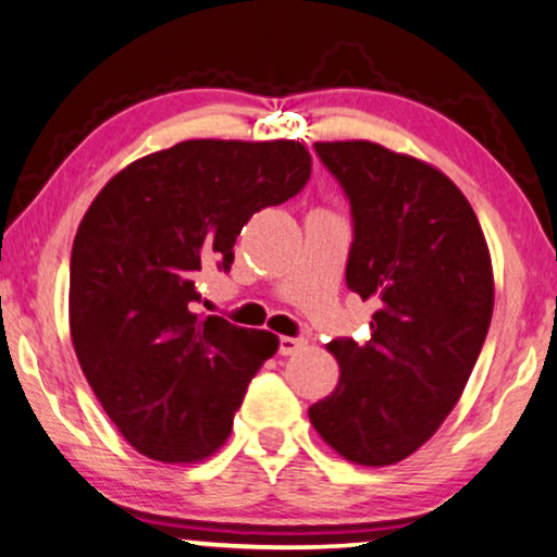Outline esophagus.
I'll return each instance as SVG.
<instances>
[{
    "mask_svg": "<svg viewBox=\"0 0 557 557\" xmlns=\"http://www.w3.org/2000/svg\"><path fill=\"white\" fill-rule=\"evenodd\" d=\"M306 346V338L301 336H281L278 338V354H284V357H292V354L301 351Z\"/></svg>",
    "mask_w": 557,
    "mask_h": 557,
    "instance_id": "34e87169",
    "label": "esophagus"
}]
</instances>
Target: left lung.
<instances>
[{"mask_svg": "<svg viewBox=\"0 0 557 557\" xmlns=\"http://www.w3.org/2000/svg\"><path fill=\"white\" fill-rule=\"evenodd\" d=\"M351 203L346 286L372 298V338H334L338 384L309 409L349 462L417 453L462 397L495 306L478 215L437 168L369 140L313 143Z\"/></svg>", "mask_w": 557, "mask_h": 557, "instance_id": "left-lung-1", "label": "left lung"}]
</instances>
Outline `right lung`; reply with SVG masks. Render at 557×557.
Masks as SVG:
<instances>
[{
    "mask_svg": "<svg viewBox=\"0 0 557 557\" xmlns=\"http://www.w3.org/2000/svg\"><path fill=\"white\" fill-rule=\"evenodd\" d=\"M309 175L296 140H185L123 168L87 208L70 259L72 346L140 455L200 462L228 440L278 336L200 319L196 281L208 265L228 271L248 219Z\"/></svg>",
    "mask_w": 557,
    "mask_h": 557,
    "instance_id": "1",
    "label": "right lung"
}]
</instances>
